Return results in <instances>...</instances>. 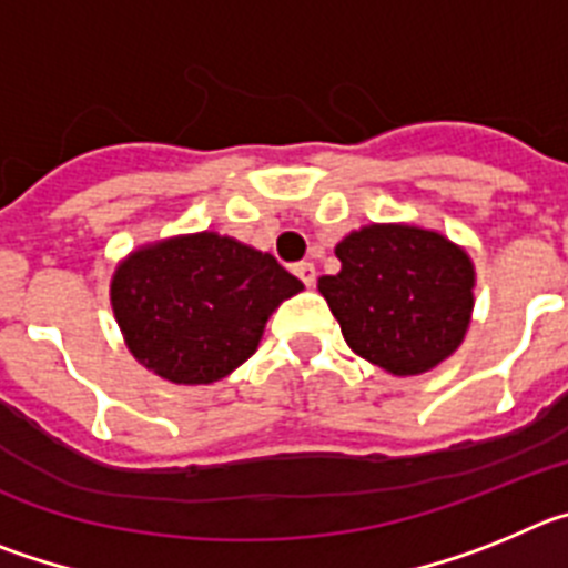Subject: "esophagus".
Instances as JSON below:
<instances>
[{
  "label": "esophagus",
  "mask_w": 568,
  "mask_h": 568,
  "mask_svg": "<svg viewBox=\"0 0 568 568\" xmlns=\"http://www.w3.org/2000/svg\"><path fill=\"white\" fill-rule=\"evenodd\" d=\"M293 273L298 275V278L307 284V287H313V284H315V264H313V261H301V264H295Z\"/></svg>",
  "instance_id": "obj_1"
}]
</instances>
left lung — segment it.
Instances as JSON below:
<instances>
[{
  "instance_id": "obj_1",
  "label": "left lung",
  "mask_w": 568,
  "mask_h": 568,
  "mask_svg": "<svg viewBox=\"0 0 568 568\" xmlns=\"http://www.w3.org/2000/svg\"><path fill=\"white\" fill-rule=\"evenodd\" d=\"M341 273L318 293L355 355L393 375H420L455 353L475 307L464 247L415 224H366L335 244Z\"/></svg>"
}]
</instances>
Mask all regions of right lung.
Returning <instances> with one entry per match:
<instances>
[{"label":"right lung","instance_id":"obj_1","mask_svg":"<svg viewBox=\"0 0 568 568\" xmlns=\"http://www.w3.org/2000/svg\"><path fill=\"white\" fill-rule=\"evenodd\" d=\"M301 290L270 253L204 230L130 253L110 281V304L139 364L193 386L244 364L270 315Z\"/></svg>","mask_w":568,"mask_h":568}]
</instances>
